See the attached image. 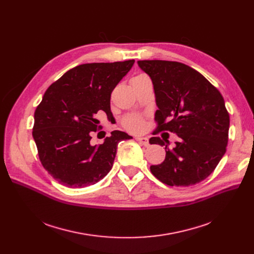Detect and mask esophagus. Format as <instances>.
Listing matches in <instances>:
<instances>
[{
	"label": "esophagus",
	"mask_w": 254,
	"mask_h": 254,
	"mask_svg": "<svg viewBox=\"0 0 254 254\" xmlns=\"http://www.w3.org/2000/svg\"><path fill=\"white\" fill-rule=\"evenodd\" d=\"M136 140H137L141 145L146 146V147H147V146H149V141H148L147 138H145V137H137Z\"/></svg>",
	"instance_id": "esophagus-1"
}]
</instances>
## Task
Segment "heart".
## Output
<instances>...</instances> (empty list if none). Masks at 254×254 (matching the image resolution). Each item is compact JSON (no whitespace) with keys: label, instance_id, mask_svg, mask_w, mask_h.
<instances>
[{"label":"heart","instance_id":"heart-1","mask_svg":"<svg viewBox=\"0 0 254 254\" xmlns=\"http://www.w3.org/2000/svg\"><path fill=\"white\" fill-rule=\"evenodd\" d=\"M145 75H139L136 76L137 77H142ZM123 125L125 126L126 128L131 130V131H140L142 130L143 127H144V123H143V119L138 116V115H127L123 119Z\"/></svg>","mask_w":254,"mask_h":254}]
</instances>
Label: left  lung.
Listing matches in <instances>:
<instances>
[{
	"label": "left lung",
	"instance_id": "8db88e82",
	"mask_svg": "<svg viewBox=\"0 0 254 254\" xmlns=\"http://www.w3.org/2000/svg\"><path fill=\"white\" fill-rule=\"evenodd\" d=\"M152 80L158 110L155 132L169 130L179 138L173 149L168 140L165 161L151 166L159 181L170 186H190L206 179L226 151L230 115L219 90L190 65L171 61H138Z\"/></svg>",
	"mask_w": 254,
	"mask_h": 254
}]
</instances>
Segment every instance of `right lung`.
<instances>
[{
	"label": "right lung",
	"instance_id": "right-lung-1",
	"mask_svg": "<svg viewBox=\"0 0 254 254\" xmlns=\"http://www.w3.org/2000/svg\"><path fill=\"white\" fill-rule=\"evenodd\" d=\"M134 63L79 64L45 91L35 111L33 137L40 162L61 184L77 189L97 183L111 170L118 143L131 139L113 130L103 144H90L101 129L99 112L111 114V93Z\"/></svg>",
	"mask_w": 254,
	"mask_h": 254
}]
</instances>
